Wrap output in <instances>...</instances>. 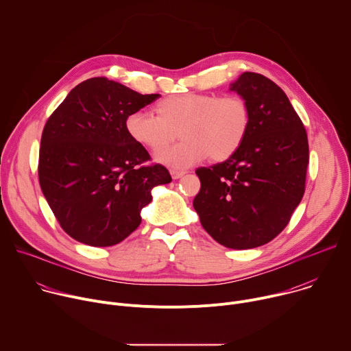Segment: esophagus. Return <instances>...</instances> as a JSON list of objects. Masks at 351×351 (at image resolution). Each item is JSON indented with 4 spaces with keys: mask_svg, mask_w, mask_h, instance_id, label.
I'll use <instances>...</instances> for the list:
<instances>
[{
    "mask_svg": "<svg viewBox=\"0 0 351 351\" xmlns=\"http://www.w3.org/2000/svg\"><path fill=\"white\" fill-rule=\"evenodd\" d=\"M184 173H186L184 171H178V169H172V171H171V175H172L173 179H179V178H182Z\"/></svg>",
    "mask_w": 351,
    "mask_h": 351,
    "instance_id": "esophagus-1",
    "label": "esophagus"
}]
</instances>
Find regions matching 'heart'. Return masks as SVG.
Instances as JSON below:
<instances>
[{"label": "heart", "mask_w": 351, "mask_h": 351, "mask_svg": "<svg viewBox=\"0 0 351 351\" xmlns=\"http://www.w3.org/2000/svg\"><path fill=\"white\" fill-rule=\"evenodd\" d=\"M156 114L133 111L125 119L129 137L149 152H161L176 137L182 141L157 156L173 168H187L208 156L215 162L232 158L252 123L245 99L237 94L186 93L162 98Z\"/></svg>", "instance_id": "b5f03b06"}]
</instances>
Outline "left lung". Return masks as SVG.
Returning <instances> with one entry per match:
<instances>
[{
	"label": "left lung",
	"instance_id": "1",
	"mask_svg": "<svg viewBox=\"0 0 351 351\" xmlns=\"http://www.w3.org/2000/svg\"><path fill=\"white\" fill-rule=\"evenodd\" d=\"M230 90L248 104L250 130L232 158L197 168L202 187L193 207L214 240L244 250L287 226L306 191L310 153L306 128L276 83L244 72Z\"/></svg>",
	"mask_w": 351,
	"mask_h": 351
}]
</instances>
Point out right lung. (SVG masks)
Returning <instances> with one entry per match:
<instances>
[{
    "mask_svg": "<svg viewBox=\"0 0 351 351\" xmlns=\"http://www.w3.org/2000/svg\"><path fill=\"white\" fill-rule=\"evenodd\" d=\"M158 97L91 77L47 119L38 182L60 226L75 240L93 247L121 243L138 228L152 189L172 180L125 129L130 112Z\"/></svg>",
    "mask_w": 351,
    "mask_h": 351,
    "instance_id": "add662e5",
    "label": "right lung"
}]
</instances>
